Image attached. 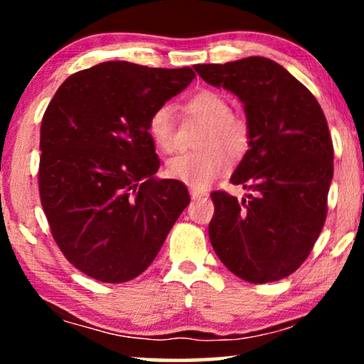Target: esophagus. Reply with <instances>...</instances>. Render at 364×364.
<instances>
[{"label":"esophagus","instance_id":"1","mask_svg":"<svg viewBox=\"0 0 364 364\" xmlns=\"http://www.w3.org/2000/svg\"><path fill=\"white\" fill-rule=\"evenodd\" d=\"M191 197L193 200H205L208 193L205 191H200V188H191Z\"/></svg>","mask_w":364,"mask_h":364}]
</instances>
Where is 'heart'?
<instances>
[{
    "label": "heart",
    "instance_id": "1",
    "mask_svg": "<svg viewBox=\"0 0 364 364\" xmlns=\"http://www.w3.org/2000/svg\"><path fill=\"white\" fill-rule=\"evenodd\" d=\"M183 109L196 119L207 122L198 147L168 162V176L193 188H205L218 176L227 172L232 159L242 157L250 146V126L240 114H233L230 102L223 94L202 89L183 102ZM147 132L156 147L164 154L178 149L176 117L171 106H161L151 114Z\"/></svg>",
    "mask_w": 364,
    "mask_h": 364
}]
</instances>
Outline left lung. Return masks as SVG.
Masks as SVG:
<instances>
[{"instance_id": "obj_1", "label": "left lung", "mask_w": 364, "mask_h": 364, "mask_svg": "<svg viewBox=\"0 0 364 364\" xmlns=\"http://www.w3.org/2000/svg\"><path fill=\"white\" fill-rule=\"evenodd\" d=\"M196 71L237 94L250 126V149L230 178L250 193L242 200L225 191L210 193L213 250L242 280H282L306 260L326 220L333 141L325 114L298 79L268 58L197 64Z\"/></svg>"}]
</instances>
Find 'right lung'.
<instances>
[{
  "instance_id": "right-lung-1",
  "label": "right lung",
  "mask_w": 364,
  "mask_h": 364,
  "mask_svg": "<svg viewBox=\"0 0 364 364\" xmlns=\"http://www.w3.org/2000/svg\"><path fill=\"white\" fill-rule=\"evenodd\" d=\"M191 68L107 61L61 84L41 121L39 198L59 250L94 280L122 283L154 262L191 202L157 181L151 114L183 91Z\"/></svg>"
}]
</instances>
